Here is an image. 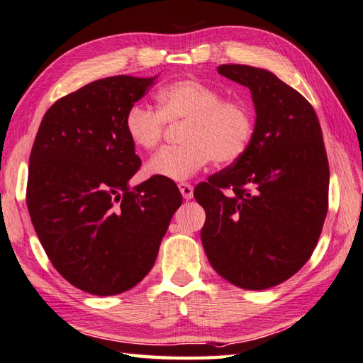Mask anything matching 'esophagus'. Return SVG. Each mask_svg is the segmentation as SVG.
Returning a JSON list of instances; mask_svg holds the SVG:
<instances>
[{"label":"esophagus","mask_w":363,"mask_h":363,"mask_svg":"<svg viewBox=\"0 0 363 363\" xmlns=\"http://www.w3.org/2000/svg\"><path fill=\"white\" fill-rule=\"evenodd\" d=\"M179 190H181V194H182L184 198H186V200H191V196H194V187H191L190 184L181 182L179 184Z\"/></svg>","instance_id":"34e87169"}]
</instances>
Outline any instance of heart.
<instances>
[{
    "mask_svg": "<svg viewBox=\"0 0 363 363\" xmlns=\"http://www.w3.org/2000/svg\"><path fill=\"white\" fill-rule=\"evenodd\" d=\"M155 111L132 106L124 129L133 146L151 151L160 143L165 124L184 123L182 145L163 147L147 162V174L186 181L214 160L230 165L247 152L255 132V111L242 97H223L222 91L195 78L167 84L154 97Z\"/></svg>",
    "mask_w": 363,
    "mask_h": 363,
    "instance_id": "obj_1",
    "label": "heart"
}]
</instances>
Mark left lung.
Listing matches in <instances>:
<instances>
[{
	"instance_id": "left-lung-1",
	"label": "left lung",
	"mask_w": 363,
	"mask_h": 363,
	"mask_svg": "<svg viewBox=\"0 0 363 363\" xmlns=\"http://www.w3.org/2000/svg\"><path fill=\"white\" fill-rule=\"evenodd\" d=\"M217 70L252 91L257 124L242 157L194 190L206 211L203 247L225 280L267 289L299 271L321 236L329 208L321 125L307 99L269 70Z\"/></svg>"
}]
</instances>
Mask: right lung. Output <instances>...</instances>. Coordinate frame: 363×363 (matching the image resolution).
Wrapping results in <instances>:
<instances>
[{
    "mask_svg": "<svg viewBox=\"0 0 363 363\" xmlns=\"http://www.w3.org/2000/svg\"><path fill=\"white\" fill-rule=\"evenodd\" d=\"M154 78L108 77L47 110L28 168L26 204L42 247L70 285L115 296L145 279L182 195L149 177L127 186L141 160L124 129Z\"/></svg>",
    "mask_w": 363,
    "mask_h": 363,
    "instance_id": "add662e5",
    "label": "right lung"
}]
</instances>
